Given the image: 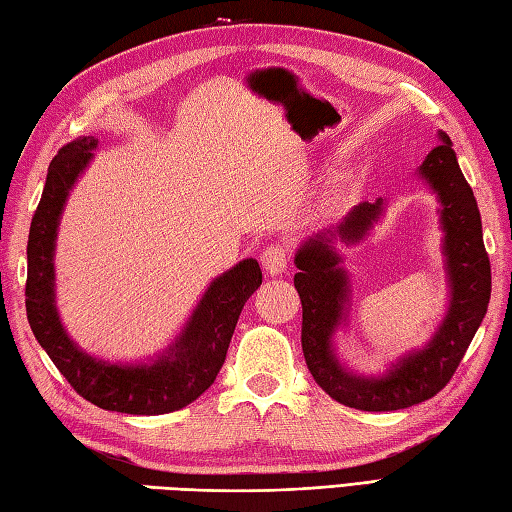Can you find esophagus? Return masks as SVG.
Masks as SVG:
<instances>
[{"label":"esophagus","mask_w":512,"mask_h":512,"mask_svg":"<svg viewBox=\"0 0 512 512\" xmlns=\"http://www.w3.org/2000/svg\"><path fill=\"white\" fill-rule=\"evenodd\" d=\"M262 266L266 268V273L273 275V277L286 273V266H288V250H286V246L270 244L264 250V255H262Z\"/></svg>","instance_id":"1"}]
</instances>
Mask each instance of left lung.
I'll use <instances>...</instances> for the list:
<instances>
[{"label":"left lung","instance_id":"obj_1","mask_svg":"<svg viewBox=\"0 0 512 512\" xmlns=\"http://www.w3.org/2000/svg\"><path fill=\"white\" fill-rule=\"evenodd\" d=\"M440 145L418 167V178L438 195L442 255L449 284V306L431 339L391 363L383 374H356L336 356L334 336L347 323L352 286L334 242L354 246L385 213V200L361 202L343 220L312 233L297 248L295 288L301 297V347L317 385L345 407L396 411L429 400L449 383L464 358L491 299L482 217L473 189L455 158L451 138L438 132Z\"/></svg>","mask_w":512,"mask_h":512}]
</instances>
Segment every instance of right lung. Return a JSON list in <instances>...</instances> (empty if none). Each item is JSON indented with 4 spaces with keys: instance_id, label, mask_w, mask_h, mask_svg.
Segmentation results:
<instances>
[{
    "instance_id": "right-lung-1",
    "label": "right lung",
    "mask_w": 512,
    "mask_h": 512,
    "mask_svg": "<svg viewBox=\"0 0 512 512\" xmlns=\"http://www.w3.org/2000/svg\"><path fill=\"white\" fill-rule=\"evenodd\" d=\"M99 140L83 136L59 149L28 235L26 312L32 334L76 394L107 411L160 416L200 398L224 365L228 343L248 297L262 284V268L248 257L215 277L180 334L154 358L112 363L81 350L57 310L54 248L70 191L90 167Z\"/></svg>"
}]
</instances>
